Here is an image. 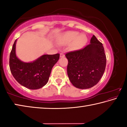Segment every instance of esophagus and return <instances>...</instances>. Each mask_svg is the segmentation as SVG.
I'll use <instances>...</instances> for the list:
<instances>
[{
	"instance_id": "obj_1",
	"label": "esophagus",
	"mask_w": 127,
	"mask_h": 127,
	"mask_svg": "<svg viewBox=\"0 0 127 127\" xmlns=\"http://www.w3.org/2000/svg\"><path fill=\"white\" fill-rule=\"evenodd\" d=\"M64 53H61L60 54V57L61 58H62V57H64Z\"/></svg>"
}]
</instances>
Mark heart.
I'll return each mask as SVG.
<instances>
[{
  "instance_id": "heart-1",
  "label": "heart",
  "mask_w": 127,
  "mask_h": 127,
  "mask_svg": "<svg viewBox=\"0 0 127 127\" xmlns=\"http://www.w3.org/2000/svg\"><path fill=\"white\" fill-rule=\"evenodd\" d=\"M77 31H67L63 33L59 41V44H67L73 42L72 48L74 50L82 48L87 42V37L84 34L79 35Z\"/></svg>"
}]
</instances>
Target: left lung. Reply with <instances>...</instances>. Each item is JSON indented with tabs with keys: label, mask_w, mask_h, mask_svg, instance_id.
<instances>
[{
	"label": "left lung",
	"mask_w": 127,
	"mask_h": 127,
	"mask_svg": "<svg viewBox=\"0 0 127 127\" xmlns=\"http://www.w3.org/2000/svg\"><path fill=\"white\" fill-rule=\"evenodd\" d=\"M65 57L68 76L74 87L87 89L99 82L105 72L106 58L102 43L95 36L85 48L66 53Z\"/></svg>",
	"instance_id": "1"
}]
</instances>
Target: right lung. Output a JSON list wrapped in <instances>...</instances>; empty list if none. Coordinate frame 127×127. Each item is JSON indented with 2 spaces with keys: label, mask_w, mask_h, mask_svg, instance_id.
<instances>
[{
  "label": "right lung",
  "mask_w": 127,
  "mask_h": 127,
  "mask_svg": "<svg viewBox=\"0 0 127 127\" xmlns=\"http://www.w3.org/2000/svg\"><path fill=\"white\" fill-rule=\"evenodd\" d=\"M15 40L9 57V67L15 79L23 86L31 90L44 87L49 81L54 65L59 59V54L43 55L31 62H24L16 53Z\"/></svg>",
  "instance_id": "right-lung-1"
}]
</instances>
